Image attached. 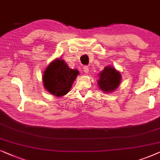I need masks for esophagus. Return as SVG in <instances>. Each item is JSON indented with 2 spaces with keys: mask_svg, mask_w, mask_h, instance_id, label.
I'll use <instances>...</instances> for the list:
<instances>
[{
  "mask_svg": "<svg viewBox=\"0 0 160 160\" xmlns=\"http://www.w3.org/2000/svg\"><path fill=\"white\" fill-rule=\"evenodd\" d=\"M83 72L86 74H88V67H86V66H85V67H83Z\"/></svg>",
  "mask_w": 160,
  "mask_h": 160,
  "instance_id": "obj_1",
  "label": "esophagus"
}]
</instances>
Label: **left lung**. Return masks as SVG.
I'll list each match as a JSON object with an SVG mask.
<instances>
[{
  "label": "left lung",
  "mask_w": 160,
  "mask_h": 160,
  "mask_svg": "<svg viewBox=\"0 0 160 160\" xmlns=\"http://www.w3.org/2000/svg\"><path fill=\"white\" fill-rule=\"evenodd\" d=\"M97 84L105 93H111L118 88L121 81V74L112 66H107L99 74Z\"/></svg>",
  "instance_id": "8db88e82"
}]
</instances>
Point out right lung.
Masks as SVG:
<instances>
[{"instance_id": "obj_1", "label": "right lung", "mask_w": 160, "mask_h": 160, "mask_svg": "<svg viewBox=\"0 0 160 160\" xmlns=\"http://www.w3.org/2000/svg\"><path fill=\"white\" fill-rule=\"evenodd\" d=\"M80 72L69 67L62 58H56L49 64L42 74L46 91L57 97L69 92L72 84Z\"/></svg>"}]
</instances>
